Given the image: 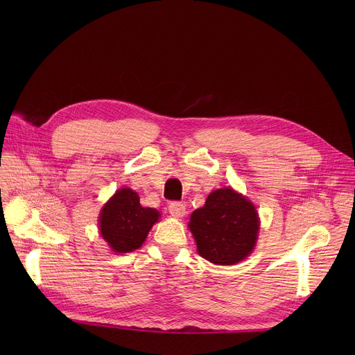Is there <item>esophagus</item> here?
I'll return each mask as SVG.
<instances>
[{
	"mask_svg": "<svg viewBox=\"0 0 355 355\" xmlns=\"http://www.w3.org/2000/svg\"><path fill=\"white\" fill-rule=\"evenodd\" d=\"M168 212H170L173 216H175V218H182V216L187 214V208H185V205L182 204V202L174 200V202H170Z\"/></svg>",
	"mask_w": 355,
	"mask_h": 355,
	"instance_id": "1",
	"label": "esophagus"
}]
</instances>
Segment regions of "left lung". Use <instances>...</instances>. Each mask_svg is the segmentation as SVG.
I'll list each match as a JSON object with an SVG mask.
<instances>
[{
  "mask_svg": "<svg viewBox=\"0 0 355 355\" xmlns=\"http://www.w3.org/2000/svg\"><path fill=\"white\" fill-rule=\"evenodd\" d=\"M188 227L200 257L218 266H233L256 247L260 219L245 196L232 188H220L192 212Z\"/></svg>",
  "mask_w": 355,
  "mask_h": 355,
  "instance_id": "8db88e82",
  "label": "left lung"
}]
</instances>
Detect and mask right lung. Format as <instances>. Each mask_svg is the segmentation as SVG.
<instances>
[{
  "instance_id": "right-lung-1",
  "label": "right lung",
  "mask_w": 355,
  "mask_h": 355,
  "mask_svg": "<svg viewBox=\"0 0 355 355\" xmlns=\"http://www.w3.org/2000/svg\"><path fill=\"white\" fill-rule=\"evenodd\" d=\"M159 218L157 209L140 205L133 189L121 188L101 209L99 233L114 252H130L144 243Z\"/></svg>"
}]
</instances>
